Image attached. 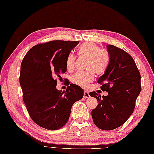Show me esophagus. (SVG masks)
Listing matches in <instances>:
<instances>
[{
  "label": "esophagus",
  "instance_id": "34e87169",
  "mask_svg": "<svg viewBox=\"0 0 154 154\" xmlns=\"http://www.w3.org/2000/svg\"><path fill=\"white\" fill-rule=\"evenodd\" d=\"M83 97L85 98H88L90 97V95H89V93L87 91H84V94H83Z\"/></svg>",
  "mask_w": 154,
  "mask_h": 154
}]
</instances>
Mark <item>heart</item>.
Here are the masks:
<instances>
[{
	"label": "heart",
	"mask_w": 154,
	"mask_h": 154,
	"mask_svg": "<svg viewBox=\"0 0 154 154\" xmlns=\"http://www.w3.org/2000/svg\"><path fill=\"white\" fill-rule=\"evenodd\" d=\"M78 54L81 56L88 57L87 71H79L71 77V82L82 88H87L93 81L95 73L101 74L106 71L108 66V55L103 50L92 42H85L78 49ZM75 56L73 53L67 55L66 61V68L68 71L74 69Z\"/></svg>",
	"instance_id": "heart-1"
}]
</instances>
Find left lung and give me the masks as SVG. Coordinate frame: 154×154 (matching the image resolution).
Masks as SVG:
<instances>
[{
	"label": "left lung",
	"instance_id": "obj_1",
	"mask_svg": "<svg viewBox=\"0 0 154 154\" xmlns=\"http://www.w3.org/2000/svg\"><path fill=\"white\" fill-rule=\"evenodd\" d=\"M107 48L108 66L97 82L108 95L102 97L94 91L89 94L98 102L91 112L94 124L102 130L109 131L122 125L133 113L141 91V76L130 54L112 45Z\"/></svg>",
	"mask_w": 154,
	"mask_h": 154
}]
</instances>
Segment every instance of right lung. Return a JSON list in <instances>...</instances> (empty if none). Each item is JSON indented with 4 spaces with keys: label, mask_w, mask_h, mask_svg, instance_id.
Listing matches in <instances>:
<instances>
[{
    "label": "right lung",
    "mask_w": 154,
    "mask_h": 154,
    "mask_svg": "<svg viewBox=\"0 0 154 154\" xmlns=\"http://www.w3.org/2000/svg\"><path fill=\"white\" fill-rule=\"evenodd\" d=\"M79 41H52L38 44L27 52L21 64L20 84L23 100L31 119L38 126L55 131L68 121L73 103L83 97V89L68 83L57 90V78L66 71V61Z\"/></svg>",
    "instance_id": "obj_1"
}]
</instances>
